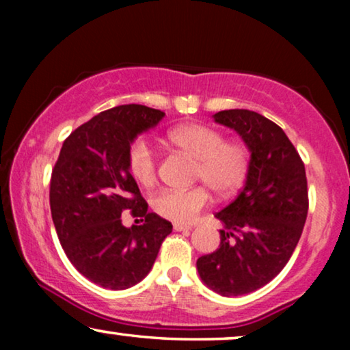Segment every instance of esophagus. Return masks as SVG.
<instances>
[{"instance_id": "1", "label": "esophagus", "mask_w": 350, "mask_h": 350, "mask_svg": "<svg viewBox=\"0 0 350 350\" xmlns=\"http://www.w3.org/2000/svg\"><path fill=\"white\" fill-rule=\"evenodd\" d=\"M174 229H175V231L181 232V231H191V229H193V226H188V224H181V223H175L174 224Z\"/></svg>"}]
</instances>
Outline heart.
<instances>
[{"mask_svg":"<svg viewBox=\"0 0 350 350\" xmlns=\"http://www.w3.org/2000/svg\"><path fill=\"white\" fill-rule=\"evenodd\" d=\"M169 140L196 161L194 178L202 181L219 198H229L241 188L250 170V150L239 142H226L217 129L204 124H186L169 133ZM127 169L142 186H152L159 174V156L145 138L129 146ZM210 204L204 186L191 189H164L152 199V208L162 218L191 223Z\"/></svg>","mask_w":350,"mask_h":350,"instance_id":"b5f03b06","label":"heart"}]
</instances>
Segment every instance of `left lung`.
Masks as SVG:
<instances>
[{"instance_id":"1","label":"left lung","mask_w":350,"mask_h":350,"mask_svg":"<svg viewBox=\"0 0 350 350\" xmlns=\"http://www.w3.org/2000/svg\"><path fill=\"white\" fill-rule=\"evenodd\" d=\"M213 118L243 138L252 159L241 193L215 213L224 224L221 242L199 258L198 271L218 295L241 296L269 284L293 255L308 218V178L293 143L271 119L248 109Z\"/></svg>"}]
</instances>
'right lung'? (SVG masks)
I'll return each mask as SVG.
<instances>
[{
	"instance_id": "obj_1",
	"label": "right lung",
	"mask_w": 350,
	"mask_h": 350,
	"mask_svg": "<svg viewBox=\"0 0 350 350\" xmlns=\"http://www.w3.org/2000/svg\"><path fill=\"white\" fill-rule=\"evenodd\" d=\"M162 118L161 109L145 105L102 111L70 133L52 169L49 202L57 236L71 265L103 288L126 290L145 279L172 232L170 221L148 212L127 169L133 138ZM126 209L146 223L124 227Z\"/></svg>"
}]
</instances>
